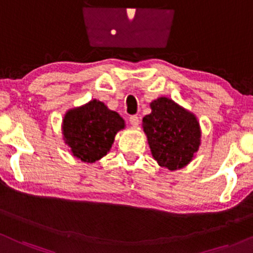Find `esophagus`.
I'll return each instance as SVG.
<instances>
[{
    "mask_svg": "<svg viewBox=\"0 0 253 253\" xmlns=\"http://www.w3.org/2000/svg\"><path fill=\"white\" fill-rule=\"evenodd\" d=\"M129 124L132 125L133 127H137L139 126V124H140V119H139V117H136V116H132L129 118Z\"/></svg>",
    "mask_w": 253,
    "mask_h": 253,
    "instance_id": "esophagus-1",
    "label": "esophagus"
}]
</instances>
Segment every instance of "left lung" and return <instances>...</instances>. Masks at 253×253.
<instances>
[{
  "label": "left lung",
  "mask_w": 253,
  "mask_h": 253,
  "mask_svg": "<svg viewBox=\"0 0 253 253\" xmlns=\"http://www.w3.org/2000/svg\"><path fill=\"white\" fill-rule=\"evenodd\" d=\"M149 106L152 112L142 119V128L153 158L169 170L184 168L201 146L196 116L168 97L155 99Z\"/></svg>",
  "instance_id": "1"
}]
</instances>
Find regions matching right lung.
<instances>
[{"label": "right lung", "instance_id": "1", "mask_svg": "<svg viewBox=\"0 0 253 253\" xmlns=\"http://www.w3.org/2000/svg\"><path fill=\"white\" fill-rule=\"evenodd\" d=\"M125 120L105 105L92 99L82 106L66 111L62 134L71 154L86 164L103 159L112 148L118 132L125 129Z\"/></svg>", "mask_w": 253, "mask_h": 253}]
</instances>
